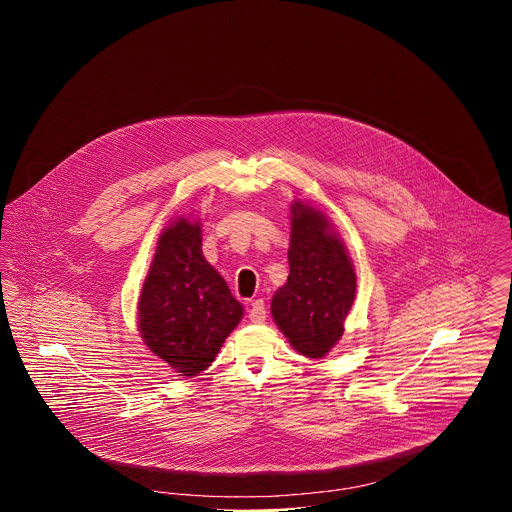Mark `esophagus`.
<instances>
[{"label": "esophagus", "instance_id": "34e87169", "mask_svg": "<svg viewBox=\"0 0 512 512\" xmlns=\"http://www.w3.org/2000/svg\"><path fill=\"white\" fill-rule=\"evenodd\" d=\"M248 317L252 323H264L266 321V305L262 299H256L250 303V311Z\"/></svg>", "mask_w": 512, "mask_h": 512}]
</instances>
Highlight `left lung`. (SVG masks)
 I'll use <instances>...</instances> for the list:
<instances>
[{
	"mask_svg": "<svg viewBox=\"0 0 512 512\" xmlns=\"http://www.w3.org/2000/svg\"><path fill=\"white\" fill-rule=\"evenodd\" d=\"M290 215V276L274 293L270 311L299 355L323 359L343 337L357 295V274L323 211L297 199Z\"/></svg>",
	"mask_w": 512,
	"mask_h": 512,
	"instance_id": "left-lung-1",
	"label": "left lung"
}]
</instances>
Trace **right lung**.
Here are the masks:
<instances>
[{
  "label": "right lung",
  "mask_w": 512,
  "mask_h": 512,
  "mask_svg": "<svg viewBox=\"0 0 512 512\" xmlns=\"http://www.w3.org/2000/svg\"><path fill=\"white\" fill-rule=\"evenodd\" d=\"M201 224L193 213L169 220L138 299L142 341L183 378L211 366L244 315L242 303L203 256Z\"/></svg>",
  "instance_id": "obj_1"
}]
</instances>
